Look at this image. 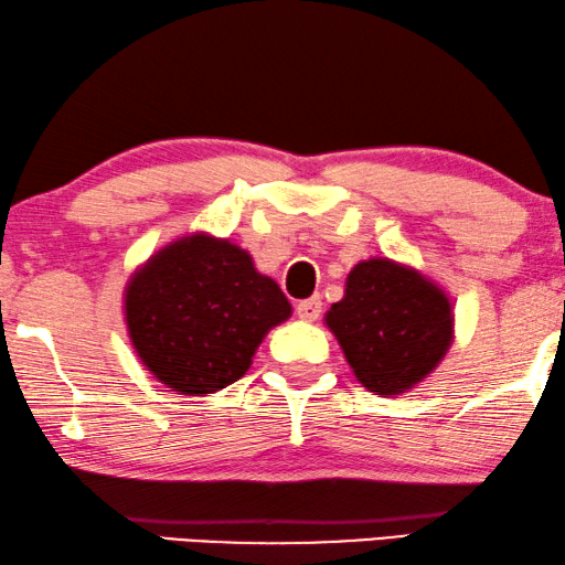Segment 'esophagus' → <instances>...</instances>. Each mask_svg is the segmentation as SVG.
<instances>
[{
    "instance_id": "obj_1",
    "label": "esophagus",
    "mask_w": 565,
    "mask_h": 565,
    "mask_svg": "<svg viewBox=\"0 0 565 565\" xmlns=\"http://www.w3.org/2000/svg\"><path fill=\"white\" fill-rule=\"evenodd\" d=\"M297 315H299V320L315 322L317 317L322 315V301H320V297H312V299L299 301V305H297Z\"/></svg>"
}]
</instances>
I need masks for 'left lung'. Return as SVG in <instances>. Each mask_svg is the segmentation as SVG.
I'll use <instances>...</instances> for the list:
<instances>
[{
  "instance_id": "obj_1",
  "label": "left lung",
  "mask_w": 565,
  "mask_h": 565,
  "mask_svg": "<svg viewBox=\"0 0 565 565\" xmlns=\"http://www.w3.org/2000/svg\"><path fill=\"white\" fill-rule=\"evenodd\" d=\"M355 379L381 396L415 388L452 343V305L412 266L369 258L353 266L345 297L324 315Z\"/></svg>"
}]
</instances>
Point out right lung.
Instances as JSON below:
<instances>
[{
	"instance_id": "add662e5",
	"label": "right lung",
	"mask_w": 565,
	"mask_h": 565,
	"mask_svg": "<svg viewBox=\"0 0 565 565\" xmlns=\"http://www.w3.org/2000/svg\"><path fill=\"white\" fill-rule=\"evenodd\" d=\"M289 317V299L256 271L250 253L206 233L169 243L125 286L127 335L140 363L189 396L241 379L266 332Z\"/></svg>"
}]
</instances>
